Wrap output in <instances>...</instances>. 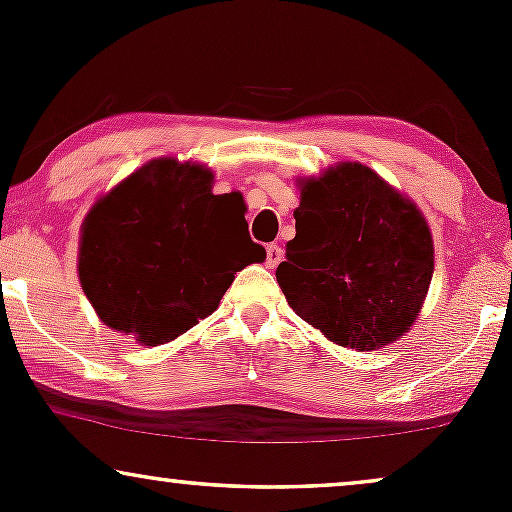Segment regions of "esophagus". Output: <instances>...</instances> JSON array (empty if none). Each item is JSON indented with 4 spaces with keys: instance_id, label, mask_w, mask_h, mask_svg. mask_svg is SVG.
<instances>
[{
    "instance_id": "34e87169",
    "label": "esophagus",
    "mask_w": 512,
    "mask_h": 512,
    "mask_svg": "<svg viewBox=\"0 0 512 512\" xmlns=\"http://www.w3.org/2000/svg\"><path fill=\"white\" fill-rule=\"evenodd\" d=\"M281 257H284V250L279 248V245H267V267L274 269L276 264L281 262Z\"/></svg>"
}]
</instances>
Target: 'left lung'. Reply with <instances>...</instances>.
<instances>
[{"mask_svg": "<svg viewBox=\"0 0 512 512\" xmlns=\"http://www.w3.org/2000/svg\"><path fill=\"white\" fill-rule=\"evenodd\" d=\"M296 238L276 281L298 317L339 346L375 351L414 325L433 276L416 204L375 170L339 163L301 182Z\"/></svg>", "mask_w": 512, "mask_h": 512, "instance_id": "left-lung-1", "label": "left lung"}]
</instances>
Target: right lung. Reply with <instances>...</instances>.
<instances>
[{"label": "right lung", "instance_id": "right-lung-1", "mask_svg": "<svg viewBox=\"0 0 512 512\" xmlns=\"http://www.w3.org/2000/svg\"><path fill=\"white\" fill-rule=\"evenodd\" d=\"M211 182L209 168L156 158L88 211L79 279L105 325L166 344L219 308L236 272L267 257L243 197L214 195Z\"/></svg>", "mask_w": 512, "mask_h": 512}]
</instances>
